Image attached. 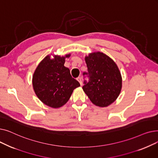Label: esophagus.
Wrapping results in <instances>:
<instances>
[{"label": "esophagus", "mask_w": 158, "mask_h": 158, "mask_svg": "<svg viewBox=\"0 0 158 158\" xmlns=\"http://www.w3.org/2000/svg\"><path fill=\"white\" fill-rule=\"evenodd\" d=\"M77 80L79 81V83H80V85H82V79H81V77H77Z\"/></svg>", "instance_id": "obj_1"}]
</instances>
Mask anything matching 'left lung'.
Here are the masks:
<instances>
[{
  "label": "left lung",
  "mask_w": 158,
  "mask_h": 158,
  "mask_svg": "<svg viewBox=\"0 0 158 158\" xmlns=\"http://www.w3.org/2000/svg\"><path fill=\"white\" fill-rule=\"evenodd\" d=\"M89 81L82 89L89 100L98 107H107L119 96L122 79L117 64L106 54L95 52L85 56Z\"/></svg>",
  "instance_id": "1"
}]
</instances>
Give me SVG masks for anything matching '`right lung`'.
Segmentation results:
<instances>
[{
	"instance_id": "add662e5",
	"label": "right lung",
	"mask_w": 158,
	"mask_h": 158,
	"mask_svg": "<svg viewBox=\"0 0 158 158\" xmlns=\"http://www.w3.org/2000/svg\"><path fill=\"white\" fill-rule=\"evenodd\" d=\"M64 56H47L38 65L32 76V86L40 100L44 104L58 108L68 102L79 82L72 78L70 70L64 66Z\"/></svg>"
}]
</instances>
